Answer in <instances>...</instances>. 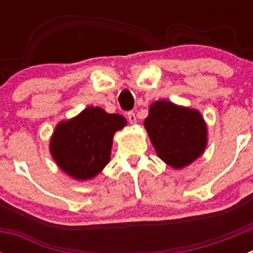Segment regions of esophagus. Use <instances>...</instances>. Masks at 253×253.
Listing matches in <instances>:
<instances>
[{
  "instance_id": "1",
  "label": "esophagus",
  "mask_w": 253,
  "mask_h": 253,
  "mask_svg": "<svg viewBox=\"0 0 253 253\" xmlns=\"http://www.w3.org/2000/svg\"><path fill=\"white\" fill-rule=\"evenodd\" d=\"M128 120L130 124H135L137 123V115L133 111H130V113H128Z\"/></svg>"
}]
</instances>
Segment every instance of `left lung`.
<instances>
[{"label":"left lung","instance_id":"obj_1","mask_svg":"<svg viewBox=\"0 0 253 253\" xmlns=\"http://www.w3.org/2000/svg\"><path fill=\"white\" fill-rule=\"evenodd\" d=\"M144 128L158 157L175 169L195 162L207 148V123L196 109L158 100L149 106Z\"/></svg>","mask_w":253,"mask_h":253}]
</instances>
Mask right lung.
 <instances>
[{
  "instance_id": "1",
  "label": "right lung",
  "mask_w": 253,
  "mask_h": 253,
  "mask_svg": "<svg viewBox=\"0 0 253 253\" xmlns=\"http://www.w3.org/2000/svg\"><path fill=\"white\" fill-rule=\"evenodd\" d=\"M125 125L120 114L87 106L75 118L58 123L49 142L51 157L69 177L92 180L110 162L114 134Z\"/></svg>"
}]
</instances>
